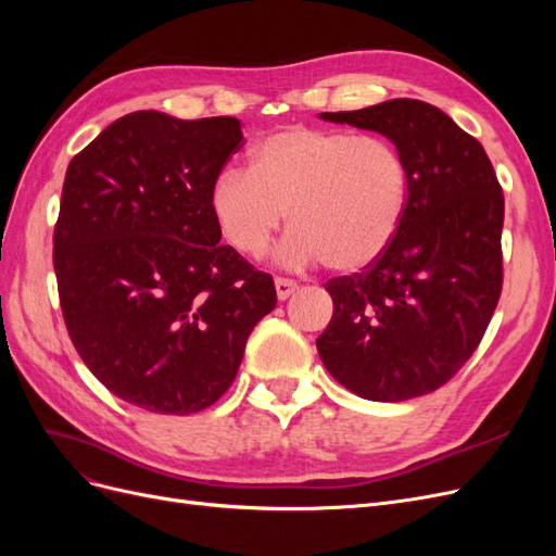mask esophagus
<instances>
[{
  "label": "esophagus",
  "mask_w": 556,
  "mask_h": 556,
  "mask_svg": "<svg viewBox=\"0 0 556 556\" xmlns=\"http://www.w3.org/2000/svg\"><path fill=\"white\" fill-rule=\"evenodd\" d=\"M294 290H296V282H294V280L276 278V294H278L280 301H285L290 294H294Z\"/></svg>",
  "instance_id": "1"
}]
</instances>
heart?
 Instances as JSON below:
<instances>
[{
	"label": "heart",
	"instance_id": "b5f03b06",
	"mask_svg": "<svg viewBox=\"0 0 556 556\" xmlns=\"http://www.w3.org/2000/svg\"><path fill=\"white\" fill-rule=\"evenodd\" d=\"M408 206V166L380 134L292 125L250 153V172L227 166L208 208L227 243L245 257L271 245L288 211L294 225L278 250L285 266L355 274L392 245Z\"/></svg>",
	"mask_w": 556,
	"mask_h": 556
}]
</instances>
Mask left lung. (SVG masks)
<instances>
[{
	"label": "left lung",
	"mask_w": 556,
	"mask_h": 556,
	"mask_svg": "<svg viewBox=\"0 0 556 556\" xmlns=\"http://www.w3.org/2000/svg\"><path fill=\"white\" fill-rule=\"evenodd\" d=\"M323 121L378 131L408 166V206L392 245L364 274L333 278L327 371L368 401L396 403L445 384L473 355L503 282V192L480 141L447 113L390 99Z\"/></svg>",
	"instance_id": "left-lung-1"
}]
</instances>
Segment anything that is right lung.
I'll use <instances>...</instances> for the list:
<instances>
[{"label":"right lung","mask_w":556,"mask_h":556,"mask_svg":"<svg viewBox=\"0 0 556 556\" xmlns=\"http://www.w3.org/2000/svg\"><path fill=\"white\" fill-rule=\"evenodd\" d=\"M237 117L123 115L66 166L53 264L80 359L150 413L208 408L276 308L271 276L223 245L208 190L241 146Z\"/></svg>","instance_id":"obj_1"}]
</instances>
